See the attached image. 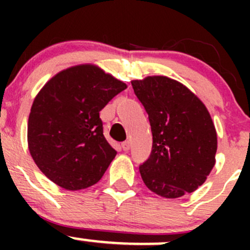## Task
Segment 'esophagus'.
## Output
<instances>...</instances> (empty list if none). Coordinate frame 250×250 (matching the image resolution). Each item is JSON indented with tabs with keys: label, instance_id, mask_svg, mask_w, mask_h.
Returning <instances> with one entry per match:
<instances>
[{
	"label": "esophagus",
	"instance_id": "1",
	"mask_svg": "<svg viewBox=\"0 0 250 250\" xmlns=\"http://www.w3.org/2000/svg\"><path fill=\"white\" fill-rule=\"evenodd\" d=\"M122 148H123V151H129V148H130L129 141H125V143L122 144Z\"/></svg>",
	"mask_w": 250,
	"mask_h": 250
}]
</instances>
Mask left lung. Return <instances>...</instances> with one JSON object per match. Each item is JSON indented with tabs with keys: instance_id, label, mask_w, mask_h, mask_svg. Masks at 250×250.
Wrapping results in <instances>:
<instances>
[{
	"instance_id": "obj_1",
	"label": "left lung",
	"mask_w": 250,
	"mask_h": 250,
	"mask_svg": "<svg viewBox=\"0 0 250 250\" xmlns=\"http://www.w3.org/2000/svg\"><path fill=\"white\" fill-rule=\"evenodd\" d=\"M148 115L152 150L139 167L156 195L178 198L197 190L215 165L218 138L206 105L188 87L166 76L132 81Z\"/></svg>"
}]
</instances>
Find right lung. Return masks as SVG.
I'll list each match as a JSON object with an SVG mask.
<instances>
[{
  "label": "right lung",
  "instance_id": "add662e5",
  "mask_svg": "<svg viewBox=\"0 0 250 250\" xmlns=\"http://www.w3.org/2000/svg\"><path fill=\"white\" fill-rule=\"evenodd\" d=\"M127 84L92 64L58 72L35 98L27 122L31 157L49 180L76 191L102 179L116 156L99 112Z\"/></svg>",
  "mask_w": 250,
  "mask_h": 250
}]
</instances>
